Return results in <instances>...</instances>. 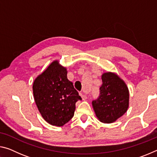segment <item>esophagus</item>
<instances>
[{"label": "esophagus", "mask_w": 157, "mask_h": 157, "mask_svg": "<svg viewBox=\"0 0 157 157\" xmlns=\"http://www.w3.org/2000/svg\"><path fill=\"white\" fill-rule=\"evenodd\" d=\"M79 95H80V96L82 97V99L83 100H85L87 99V96L86 95H84L83 93H79Z\"/></svg>", "instance_id": "1"}]
</instances>
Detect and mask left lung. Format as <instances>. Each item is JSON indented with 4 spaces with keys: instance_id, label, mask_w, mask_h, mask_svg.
<instances>
[{
    "instance_id": "1",
    "label": "left lung",
    "mask_w": 157,
    "mask_h": 157,
    "mask_svg": "<svg viewBox=\"0 0 157 157\" xmlns=\"http://www.w3.org/2000/svg\"><path fill=\"white\" fill-rule=\"evenodd\" d=\"M102 80L99 95L92 101V105L101 122L111 123L123 116L128 109L129 90L125 83L114 73H104Z\"/></svg>"
}]
</instances>
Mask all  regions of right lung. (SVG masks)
Masks as SVG:
<instances>
[{
  "label": "right lung",
  "mask_w": 157,
  "mask_h": 157,
  "mask_svg": "<svg viewBox=\"0 0 157 157\" xmlns=\"http://www.w3.org/2000/svg\"><path fill=\"white\" fill-rule=\"evenodd\" d=\"M33 94L37 108L44 120L55 126H63L74 116L75 103L82 100L67 71L57 61L53 62L36 78Z\"/></svg>",
  "instance_id": "right-lung-1"
}]
</instances>
